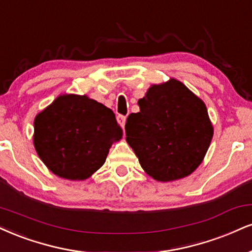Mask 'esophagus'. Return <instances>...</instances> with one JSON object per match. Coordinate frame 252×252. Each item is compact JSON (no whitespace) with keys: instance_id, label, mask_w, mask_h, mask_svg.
<instances>
[{"instance_id":"34e87169","label":"esophagus","mask_w":252,"mask_h":252,"mask_svg":"<svg viewBox=\"0 0 252 252\" xmlns=\"http://www.w3.org/2000/svg\"><path fill=\"white\" fill-rule=\"evenodd\" d=\"M126 116H123V115H118L117 116V122L120 123V126L124 128V126H126Z\"/></svg>"}]
</instances>
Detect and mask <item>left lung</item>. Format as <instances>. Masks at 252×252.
<instances>
[{"label":"left lung","instance_id":"1","mask_svg":"<svg viewBox=\"0 0 252 252\" xmlns=\"http://www.w3.org/2000/svg\"><path fill=\"white\" fill-rule=\"evenodd\" d=\"M126 118V142L143 170L158 182L191 175L211 143L214 126L205 103L181 81L153 84Z\"/></svg>","mask_w":252,"mask_h":252}]
</instances>
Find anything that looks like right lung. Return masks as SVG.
Masks as SVG:
<instances>
[{"label": "right lung", "instance_id": "add662e5", "mask_svg": "<svg viewBox=\"0 0 252 252\" xmlns=\"http://www.w3.org/2000/svg\"><path fill=\"white\" fill-rule=\"evenodd\" d=\"M123 130L113 110L87 95L61 94L34 120V147L61 178L84 181L104 164Z\"/></svg>", "mask_w": 252, "mask_h": 252}]
</instances>
